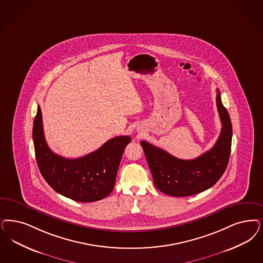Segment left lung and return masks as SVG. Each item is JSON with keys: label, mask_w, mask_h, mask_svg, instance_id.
Here are the masks:
<instances>
[{"label": "left lung", "mask_w": 263, "mask_h": 263, "mask_svg": "<svg viewBox=\"0 0 263 263\" xmlns=\"http://www.w3.org/2000/svg\"><path fill=\"white\" fill-rule=\"evenodd\" d=\"M217 107L222 126L217 143L194 159H179L145 141L141 142L154 185L161 192L178 197L198 194L212 187L223 175L231 152L232 124L218 89Z\"/></svg>", "instance_id": "8db88e82"}]
</instances>
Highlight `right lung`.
<instances>
[{"instance_id":"obj_1","label":"right lung","mask_w":263,"mask_h":263,"mask_svg":"<svg viewBox=\"0 0 263 263\" xmlns=\"http://www.w3.org/2000/svg\"><path fill=\"white\" fill-rule=\"evenodd\" d=\"M33 141L40 172L56 192L78 202H95L107 197L114 190L121 156L131 139L115 137L85 156L65 158L46 144L42 110L37 106Z\"/></svg>"}]
</instances>
